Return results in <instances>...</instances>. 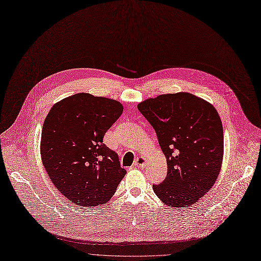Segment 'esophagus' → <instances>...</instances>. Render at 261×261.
Instances as JSON below:
<instances>
[{
    "label": "esophagus",
    "mask_w": 261,
    "mask_h": 261,
    "mask_svg": "<svg viewBox=\"0 0 261 261\" xmlns=\"http://www.w3.org/2000/svg\"><path fill=\"white\" fill-rule=\"evenodd\" d=\"M146 164H147V158H145V156H139L138 159H137V161H135V163H134V167H139V168H144L145 166H146Z\"/></svg>",
    "instance_id": "esophagus-1"
}]
</instances>
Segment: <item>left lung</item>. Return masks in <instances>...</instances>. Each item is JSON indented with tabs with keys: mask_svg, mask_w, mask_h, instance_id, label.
Instances as JSON below:
<instances>
[{
	"mask_svg": "<svg viewBox=\"0 0 261 261\" xmlns=\"http://www.w3.org/2000/svg\"><path fill=\"white\" fill-rule=\"evenodd\" d=\"M138 109L155 130L166 158L167 175L153 186L155 195L168 207H190L207 194L221 172L224 133L218 111L186 92L148 98Z\"/></svg>",
	"mask_w": 261,
	"mask_h": 261,
	"instance_id": "1",
	"label": "left lung"
}]
</instances>
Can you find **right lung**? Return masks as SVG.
<instances>
[{
  "instance_id": "right-lung-1",
  "label": "right lung",
  "mask_w": 261,
  "mask_h": 261,
  "mask_svg": "<svg viewBox=\"0 0 261 261\" xmlns=\"http://www.w3.org/2000/svg\"><path fill=\"white\" fill-rule=\"evenodd\" d=\"M122 111L117 100L79 93L56 102L43 121L42 165L60 193L77 206L103 205L127 173L103 144Z\"/></svg>"
}]
</instances>
